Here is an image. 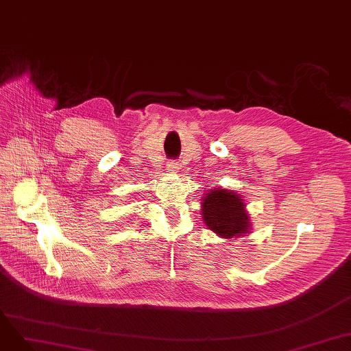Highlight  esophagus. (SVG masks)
Listing matches in <instances>:
<instances>
[{
    "instance_id": "34e87169",
    "label": "esophagus",
    "mask_w": 351,
    "mask_h": 351,
    "mask_svg": "<svg viewBox=\"0 0 351 351\" xmlns=\"http://www.w3.org/2000/svg\"><path fill=\"white\" fill-rule=\"evenodd\" d=\"M167 171H171V172H178V171H179V163H178V162H169V165H167Z\"/></svg>"
}]
</instances>
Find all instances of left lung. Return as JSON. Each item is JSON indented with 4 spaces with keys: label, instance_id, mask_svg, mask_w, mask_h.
Here are the masks:
<instances>
[{
    "label": "left lung",
    "instance_id": "1",
    "mask_svg": "<svg viewBox=\"0 0 351 351\" xmlns=\"http://www.w3.org/2000/svg\"><path fill=\"white\" fill-rule=\"evenodd\" d=\"M202 218L215 234L224 239L243 236L249 224L243 199L227 189H211L202 202Z\"/></svg>",
    "mask_w": 351,
    "mask_h": 351
}]
</instances>
